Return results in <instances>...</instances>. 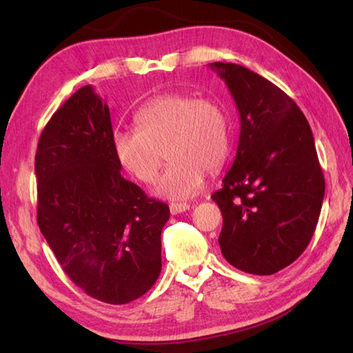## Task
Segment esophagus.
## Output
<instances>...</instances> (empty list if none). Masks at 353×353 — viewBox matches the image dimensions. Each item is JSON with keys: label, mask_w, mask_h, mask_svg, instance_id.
I'll return each mask as SVG.
<instances>
[{"label": "esophagus", "mask_w": 353, "mask_h": 353, "mask_svg": "<svg viewBox=\"0 0 353 353\" xmlns=\"http://www.w3.org/2000/svg\"><path fill=\"white\" fill-rule=\"evenodd\" d=\"M190 205L188 203H171L170 205V212L172 215H177V214H182L185 211H188Z\"/></svg>", "instance_id": "34e87169"}]
</instances>
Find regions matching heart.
Wrapping results in <instances>:
<instances>
[{"label":"heart","mask_w":353,"mask_h":353,"mask_svg":"<svg viewBox=\"0 0 353 353\" xmlns=\"http://www.w3.org/2000/svg\"><path fill=\"white\" fill-rule=\"evenodd\" d=\"M138 127L118 129L112 137L119 163L138 181L153 183L167 159L170 167L154 186L159 197L183 200L219 171L230 152L226 109L214 99L182 92L157 95L137 114Z\"/></svg>","instance_id":"b5f03b06"}]
</instances>
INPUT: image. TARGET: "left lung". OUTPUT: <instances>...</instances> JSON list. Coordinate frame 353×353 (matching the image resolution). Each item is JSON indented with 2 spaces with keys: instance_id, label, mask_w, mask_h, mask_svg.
I'll return each mask as SVG.
<instances>
[{
  "instance_id": "1",
  "label": "left lung",
  "mask_w": 353,
  "mask_h": 353,
  "mask_svg": "<svg viewBox=\"0 0 353 353\" xmlns=\"http://www.w3.org/2000/svg\"><path fill=\"white\" fill-rule=\"evenodd\" d=\"M239 114L235 161L212 200L223 214L219 236L230 265L273 274L310 244L325 197L311 127L282 89L236 63H209Z\"/></svg>"
}]
</instances>
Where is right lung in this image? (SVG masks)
Masks as SVG:
<instances>
[{"instance_id": "1", "label": "right lung", "mask_w": 353, "mask_h": 353, "mask_svg": "<svg viewBox=\"0 0 353 353\" xmlns=\"http://www.w3.org/2000/svg\"><path fill=\"white\" fill-rule=\"evenodd\" d=\"M110 112L91 85L54 112L37 142V224L59 264L88 296L124 305L162 268L167 203L121 176Z\"/></svg>"}]
</instances>
